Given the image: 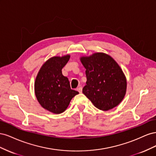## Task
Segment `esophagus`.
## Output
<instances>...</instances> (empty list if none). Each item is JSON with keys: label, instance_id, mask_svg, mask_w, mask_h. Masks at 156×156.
I'll return each mask as SVG.
<instances>
[{"label": "esophagus", "instance_id": "esophagus-1", "mask_svg": "<svg viewBox=\"0 0 156 156\" xmlns=\"http://www.w3.org/2000/svg\"><path fill=\"white\" fill-rule=\"evenodd\" d=\"M77 90L79 92L81 93V92H82V90H83V88H82L81 87H78V88H77Z\"/></svg>", "mask_w": 156, "mask_h": 156}]
</instances>
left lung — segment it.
I'll return each instance as SVG.
<instances>
[{
	"mask_svg": "<svg viewBox=\"0 0 156 156\" xmlns=\"http://www.w3.org/2000/svg\"><path fill=\"white\" fill-rule=\"evenodd\" d=\"M80 60L86 69L87 82L83 93L102 111L119 105L126 95L127 80L123 71L110 55L94 53Z\"/></svg>",
	"mask_w": 156,
	"mask_h": 156,
	"instance_id": "left-lung-1",
	"label": "left lung"
}]
</instances>
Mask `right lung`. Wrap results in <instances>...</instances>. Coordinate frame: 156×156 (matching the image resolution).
I'll return each mask as SVG.
<instances>
[{
	"label": "right lung",
	"mask_w": 156,
	"mask_h": 156,
	"mask_svg": "<svg viewBox=\"0 0 156 156\" xmlns=\"http://www.w3.org/2000/svg\"><path fill=\"white\" fill-rule=\"evenodd\" d=\"M69 55L53 56L41 66L34 82V92L37 101L45 109L60 114L68 108L72 99L79 94L72 90L68 77L62 69L67 64Z\"/></svg>",
	"instance_id": "right-lung-1"
}]
</instances>
